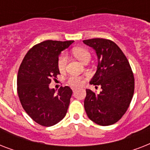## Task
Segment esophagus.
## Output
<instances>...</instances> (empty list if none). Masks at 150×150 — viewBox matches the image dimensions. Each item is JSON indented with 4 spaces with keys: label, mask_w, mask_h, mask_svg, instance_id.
<instances>
[{
    "label": "esophagus",
    "mask_w": 150,
    "mask_h": 150,
    "mask_svg": "<svg viewBox=\"0 0 150 150\" xmlns=\"http://www.w3.org/2000/svg\"><path fill=\"white\" fill-rule=\"evenodd\" d=\"M72 91L74 92V93H75V89H72Z\"/></svg>",
    "instance_id": "1"
}]
</instances>
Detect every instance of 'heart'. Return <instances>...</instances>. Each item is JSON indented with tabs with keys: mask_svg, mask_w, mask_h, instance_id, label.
<instances>
[{
	"mask_svg": "<svg viewBox=\"0 0 150 150\" xmlns=\"http://www.w3.org/2000/svg\"><path fill=\"white\" fill-rule=\"evenodd\" d=\"M73 54L83 64H86L87 62H89L91 60V54L86 49L84 48H75L72 50ZM68 63V57L66 54L63 53L61 54V56L59 57L58 61H57V68L58 70L61 72L64 71ZM68 85H70L72 87H79L82 84V78L77 75H71L68 78Z\"/></svg>",
	"mask_w": 150,
	"mask_h": 150,
	"instance_id": "b5f03b06",
	"label": "heart"
}]
</instances>
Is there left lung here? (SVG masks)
Instances as JSON below:
<instances>
[{
  "instance_id": "left-lung-1",
  "label": "left lung",
  "mask_w": 150,
  "mask_h": 150,
  "mask_svg": "<svg viewBox=\"0 0 150 150\" xmlns=\"http://www.w3.org/2000/svg\"><path fill=\"white\" fill-rule=\"evenodd\" d=\"M95 50L97 69L90 84L101 86L99 94L86 89L84 100L87 116L99 125L118 121L127 111L135 89V79L128 59L113 41L105 39L83 40Z\"/></svg>"
}]
</instances>
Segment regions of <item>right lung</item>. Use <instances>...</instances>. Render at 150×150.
<instances>
[{
	"label": "right lung",
	"mask_w": 150,
	"mask_h": 150,
	"mask_svg": "<svg viewBox=\"0 0 150 150\" xmlns=\"http://www.w3.org/2000/svg\"><path fill=\"white\" fill-rule=\"evenodd\" d=\"M74 41L46 40L28 51L19 67L18 95L23 109L36 123L50 127L65 117L72 90L70 87L50 89L51 79L60 74L57 61L61 51Z\"/></svg>",
	"instance_id": "right-lung-1"
}]
</instances>
